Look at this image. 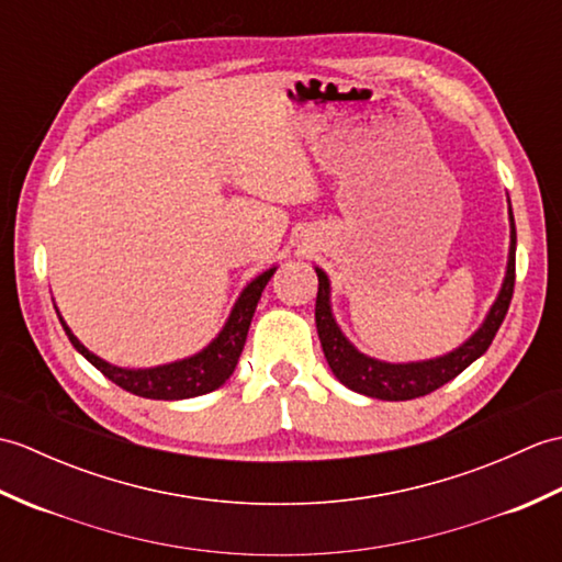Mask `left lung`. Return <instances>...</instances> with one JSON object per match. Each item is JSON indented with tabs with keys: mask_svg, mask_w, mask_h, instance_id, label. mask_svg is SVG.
Wrapping results in <instances>:
<instances>
[{
	"mask_svg": "<svg viewBox=\"0 0 562 562\" xmlns=\"http://www.w3.org/2000/svg\"><path fill=\"white\" fill-rule=\"evenodd\" d=\"M515 254H517V229L515 214L509 205V256L503 288H499L497 300L493 302L481 328L473 336L461 342L457 350H451L441 357L420 362H384L376 357L360 352L355 345L342 336L340 326L336 324L330 308V282L328 274L314 268L318 274V294H316V330L324 348L326 362L330 372L336 374L340 384L362 393L369 398L379 401H411L432 393L435 389L445 386L447 381L459 376L465 367L479 360V357L491 348L497 328L503 326L507 308L515 292Z\"/></svg>",
	"mask_w": 562,
	"mask_h": 562,
	"instance_id": "8db88e82",
	"label": "left lung"
}]
</instances>
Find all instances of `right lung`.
<instances>
[{
	"label": "right lung",
	"mask_w": 562,
	"mask_h": 562,
	"mask_svg": "<svg viewBox=\"0 0 562 562\" xmlns=\"http://www.w3.org/2000/svg\"><path fill=\"white\" fill-rule=\"evenodd\" d=\"M278 268H270L260 272L256 280H250L244 292L238 294V300L232 308L229 318H226L224 328L217 333L207 348H202L193 357H186V360H176L169 364L159 367H147V369H127V367H115L111 362L101 360L99 355H93L89 348H83L75 333L69 330L65 318L59 316V324H63L69 342L75 345L77 352H81L87 360L99 369L103 376H109L113 384L121 389L135 393L142 398H154V401H181V398H195L202 393H210L220 389L226 379L234 374L238 357L246 345L250 318L256 314V306L262 290H266L268 280L274 274Z\"/></svg>",
	"instance_id": "add662e5"
}]
</instances>
